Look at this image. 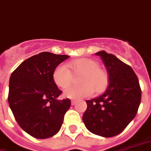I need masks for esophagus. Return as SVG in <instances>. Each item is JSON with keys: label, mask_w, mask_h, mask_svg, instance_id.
Masks as SVG:
<instances>
[{"label": "esophagus", "mask_w": 151, "mask_h": 151, "mask_svg": "<svg viewBox=\"0 0 151 151\" xmlns=\"http://www.w3.org/2000/svg\"><path fill=\"white\" fill-rule=\"evenodd\" d=\"M76 101H75V100H72V101H71V105H74V104H76Z\"/></svg>", "instance_id": "34e87169"}]
</instances>
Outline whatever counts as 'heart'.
Segmentation results:
<instances>
[{"label": "heart", "mask_w": 151, "mask_h": 151, "mask_svg": "<svg viewBox=\"0 0 151 151\" xmlns=\"http://www.w3.org/2000/svg\"><path fill=\"white\" fill-rule=\"evenodd\" d=\"M68 66L75 73H83L80 80V87H67L71 83V73L65 64H59L53 71V80L56 85L63 91V96L66 98L78 100L88 97L96 92H101L105 88L108 83L106 72L99 68V64L91 59H79L71 61Z\"/></svg>", "instance_id": "heart-1"}]
</instances>
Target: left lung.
I'll list each match as a JSON object with an SVG mask.
<instances>
[{
  "instance_id": "left-lung-1",
  "label": "left lung",
  "mask_w": 151,
  "mask_h": 151,
  "mask_svg": "<svg viewBox=\"0 0 151 151\" xmlns=\"http://www.w3.org/2000/svg\"><path fill=\"white\" fill-rule=\"evenodd\" d=\"M96 55L101 56L107 69L109 85L102 95L86 101L83 122L92 134L110 137L122 133L136 116L142 92L131 67L104 50Z\"/></svg>"
}]
</instances>
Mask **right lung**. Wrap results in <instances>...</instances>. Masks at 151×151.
I'll return each instance as SVG.
<instances>
[{
    "label": "right lung",
    "instance_id": "1",
    "mask_svg": "<svg viewBox=\"0 0 151 151\" xmlns=\"http://www.w3.org/2000/svg\"><path fill=\"white\" fill-rule=\"evenodd\" d=\"M68 58L39 53L22 63L11 74L9 104L20 127L32 137H52L62 126L71 101L58 100L62 92L53 80V71Z\"/></svg>",
    "mask_w": 151,
    "mask_h": 151
}]
</instances>
